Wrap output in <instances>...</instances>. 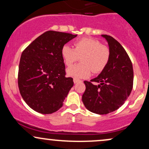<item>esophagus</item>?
<instances>
[{"label": "esophagus", "instance_id": "34e87169", "mask_svg": "<svg viewBox=\"0 0 149 149\" xmlns=\"http://www.w3.org/2000/svg\"><path fill=\"white\" fill-rule=\"evenodd\" d=\"M79 82H82V80H80L79 79H77V78H73V83H79Z\"/></svg>", "mask_w": 149, "mask_h": 149}]
</instances>
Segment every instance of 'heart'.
<instances>
[{"mask_svg": "<svg viewBox=\"0 0 149 149\" xmlns=\"http://www.w3.org/2000/svg\"><path fill=\"white\" fill-rule=\"evenodd\" d=\"M74 48L64 45L61 55L66 66H71L81 57L80 64L67 69L70 76L76 78H86L92 73H99L105 69L110 59L111 52L108 46L92 38H83L74 42Z\"/></svg>", "mask_w": 149, "mask_h": 149, "instance_id": "b5f03b06", "label": "heart"}]
</instances>
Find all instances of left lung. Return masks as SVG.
I'll return each instance as SVG.
<instances>
[{
  "label": "left lung",
  "instance_id": "obj_1",
  "mask_svg": "<svg viewBox=\"0 0 149 149\" xmlns=\"http://www.w3.org/2000/svg\"><path fill=\"white\" fill-rule=\"evenodd\" d=\"M102 36L109 43L110 59L97 78L90 82L85 80L86 88L82 101L90 111L104 115L117 110L127 100L132 90L134 72L123 47L110 36Z\"/></svg>",
  "mask_w": 149,
  "mask_h": 149
}]
</instances>
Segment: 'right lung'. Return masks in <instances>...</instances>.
<instances>
[{
	"instance_id": "1",
	"label": "right lung",
	"mask_w": 149,
	"mask_h": 149,
	"mask_svg": "<svg viewBox=\"0 0 149 149\" xmlns=\"http://www.w3.org/2000/svg\"><path fill=\"white\" fill-rule=\"evenodd\" d=\"M77 35L46 31L22 53L18 86L22 98L30 108L42 114L56 112L73 85L66 78L61 49Z\"/></svg>"
}]
</instances>
